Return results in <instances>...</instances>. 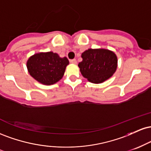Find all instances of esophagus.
I'll return each instance as SVG.
<instances>
[{
    "label": "esophagus",
    "mask_w": 151,
    "mask_h": 151,
    "mask_svg": "<svg viewBox=\"0 0 151 151\" xmlns=\"http://www.w3.org/2000/svg\"><path fill=\"white\" fill-rule=\"evenodd\" d=\"M70 62L72 64H74V65H76V64L77 63V60H75V59H74V60H70Z\"/></svg>",
    "instance_id": "34e87169"
}]
</instances>
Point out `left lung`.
I'll return each instance as SVG.
<instances>
[{
  "label": "left lung",
  "mask_w": 151,
  "mask_h": 151,
  "mask_svg": "<svg viewBox=\"0 0 151 151\" xmlns=\"http://www.w3.org/2000/svg\"><path fill=\"white\" fill-rule=\"evenodd\" d=\"M81 58L82 61L78 65L81 74L93 84L103 83L116 71L117 56L111 50L89 48L81 53Z\"/></svg>",
  "instance_id": "obj_1"
}]
</instances>
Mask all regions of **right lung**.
Returning a JSON list of instances; mask_svg holds the SVG:
<instances>
[{"label": "right lung", "instance_id": "obj_1", "mask_svg": "<svg viewBox=\"0 0 151 151\" xmlns=\"http://www.w3.org/2000/svg\"><path fill=\"white\" fill-rule=\"evenodd\" d=\"M70 64L67 58H60L53 52H38L30 56L26 66L32 78L44 85H52L63 77Z\"/></svg>", "mask_w": 151, "mask_h": 151}]
</instances>
